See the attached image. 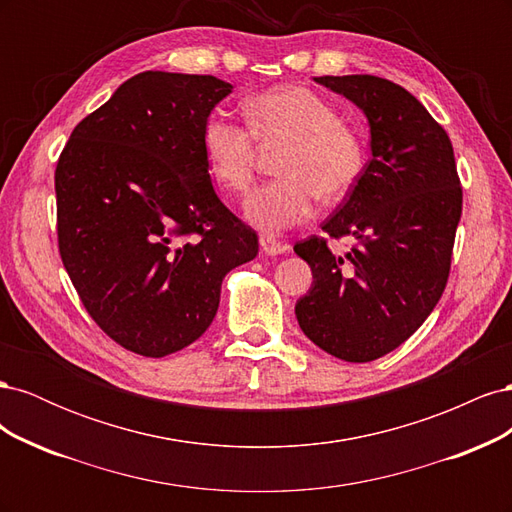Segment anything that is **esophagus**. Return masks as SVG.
Returning a JSON list of instances; mask_svg holds the SVG:
<instances>
[{
  "instance_id": "34e87169",
  "label": "esophagus",
  "mask_w": 512,
  "mask_h": 512,
  "mask_svg": "<svg viewBox=\"0 0 512 512\" xmlns=\"http://www.w3.org/2000/svg\"><path fill=\"white\" fill-rule=\"evenodd\" d=\"M260 247H262V252L269 254V256L284 254L288 250V245L282 243L280 239L273 237V235H260Z\"/></svg>"
}]
</instances>
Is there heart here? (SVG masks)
Wrapping results in <instances>:
<instances>
[{
  "label": "heart",
  "mask_w": 512,
  "mask_h": 512,
  "mask_svg": "<svg viewBox=\"0 0 512 512\" xmlns=\"http://www.w3.org/2000/svg\"><path fill=\"white\" fill-rule=\"evenodd\" d=\"M245 123L211 113L200 132L211 179L230 194L252 188L258 145H286L277 160L280 179L269 181L245 203V215L265 230L299 226L318 198L337 200L361 179L367 149L363 134L342 121L333 102L301 85H282L247 98Z\"/></svg>",
  "instance_id": "1"
}]
</instances>
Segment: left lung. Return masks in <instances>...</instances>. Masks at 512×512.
Instances as JSON below:
<instances>
[{"label": "left lung", "mask_w": 512, "mask_h": 512, "mask_svg": "<svg viewBox=\"0 0 512 512\" xmlns=\"http://www.w3.org/2000/svg\"><path fill=\"white\" fill-rule=\"evenodd\" d=\"M369 121L371 158L324 235L355 245L333 255L326 237L294 245L314 282L294 305L299 327L337 359L369 363L421 327L451 273L461 181L451 138L401 85L371 74L316 76Z\"/></svg>", "instance_id": "left-lung-1"}]
</instances>
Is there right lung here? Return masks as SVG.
Listing matches in <instances>:
<instances>
[{
	"label": "right lung",
	"mask_w": 512,
	"mask_h": 512,
	"mask_svg": "<svg viewBox=\"0 0 512 512\" xmlns=\"http://www.w3.org/2000/svg\"><path fill=\"white\" fill-rule=\"evenodd\" d=\"M232 85L141 72L87 115L55 168L61 262L98 327L160 359L203 335L258 235L215 194L200 132Z\"/></svg>",
	"instance_id": "1"
}]
</instances>
